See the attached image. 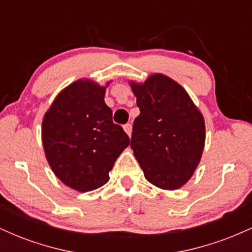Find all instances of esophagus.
Masks as SVG:
<instances>
[{
  "label": "esophagus",
  "mask_w": 252,
  "mask_h": 252,
  "mask_svg": "<svg viewBox=\"0 0 252 252\" xmlns=\"http://www.w3.org/2000/svg\"><path fill=\"white\" fill-rule=\"evenodd\" d=\"M124 128V131L126 132V134H128V136H131V131H132V126H131V124H126V126H123Z\"/></svg>",
  "instance_id": "1"
}]
</instances>
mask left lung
<instances>
[{
    "label": "left lung",
    "instance_id": "obj_1",
    "mask_svg": "<svg viewBox=\"0 0 252 252\" xmlns=\"http://www.w3.org/2000/svg\"><path fill=\"white\" fill-rule=\"evenodd\" d=\"M129 85L140 108L130 146L144 178L161 189H180L200 162L204 116L186 90L162 73Z\"/></svg>",
    "mask_w": 252,
    "mask_h": 252
}]
</instances>
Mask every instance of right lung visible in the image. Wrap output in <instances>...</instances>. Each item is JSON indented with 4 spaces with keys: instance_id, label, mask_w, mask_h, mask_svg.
<instances>
[{
    "instance_id": "right-lung-1",
    "label": "right lung",
    "mask_w": 252,
    "mask_h": 252,
    "mask_svg": "<svg viewBox=\"0 0 252 252\" xmlns=\"http://www.w3.org/2000/svg\"><path fill=\"white\" fill-rule=\"evenodd\" d=\"M109 84L78 79L59 92L43 116L41 137L48 164L63 184L78 192L105 185L130 143L104 102Z\"/></svg>"
}]
</instances>
